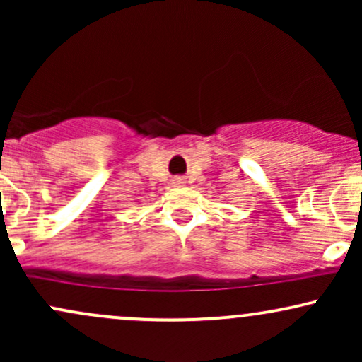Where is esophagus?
<instances>
[{"label":"esophagus","mask_w":362,"mask_h":362,"mask_svg":"<svg viewBox=\"0 0 362 362\" xmlns=\"http://www.w3.org/2000/svg\"><path fill=\"white\" fill-rule=\"evenodd\" d=\"M173 185H180V184H184V178H173Z\"/></svg>","instance_id":"esophagus-1"}]
</instances>
